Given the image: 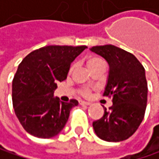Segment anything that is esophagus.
Returning a JSON list of instances; mask_svg holds the SVG:
<instances>
[{
	"label": "esophagus",
	"instance_id": "1",
	"mask_svg": "<svg viewBox=\"0 0 159 159\" xmlns=\"http://www.w3.org/2000/svg\"><path fill=\"white\" fill-rule=\"evenodd\" d=\"M79 104H80V105H82V106H89V102L82 101V100L79 101Z\"/></svg>",
	"mask_w": 159,
	"mask_h": 159
}]
</instances>
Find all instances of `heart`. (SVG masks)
<instances>
[{
  "label": "heart",
  "mask_w": 159,
  "mask_h": 159,
  "mask_svg": "<svg viewBox=\"0 0 159 159\" xmlns=\"http://www.w3.org/2000/svg\"><path fill=\"white\" fill-rule=\"evenodd\" d=\"M87 66H88V68L91 70H93L95 68H97V66H103V65H105V62H104V60L99 57V56H96V55H91L89 57L87 58ZM73 69V66H71V68L70 69V72ZM82 93L84 95H89V89H84L82 90Z\"/></svg>",
  "instance_id": "1"
}]
</instances>
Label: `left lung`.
<instances>
[{
    "label": "left lung",
    "mask_w": 159,
    "mask_h": 159,
    "mask_svg": "<svg viewBox=\"0 0 159 159\" xmlns=\"http://www.w3.org/2000/svg\"><path fill=\"white\" fill-rule=\"evenodd\" d=\"M91 51L105 59L109 78L103 96L111 98L112 106L93 123L98 137L119 142L132 136L141 124L147 106L148 85L145 70L134 54L112 45L96 46Z\"/></svg>",
    "instance_id": "left-lung-1"
}]
</instances>
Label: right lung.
<instances>
[{
  "label": "right lung",
  "mask_w": 159,
  "mask_h": 159,
  "mask_svg": "<svg viewBox=\"0 0 159 159\" xmlns=\"http://www.w3.org/2000/svg\"><path fill=\"white\" fill-rule=\"evenodd\" d=\"M86 46H48L30 52L20 63L12 81V103L24 129L33 136L57 135L78 101L54 97L57 84L66 79L71 62Z\"/></svg>",
  "instance_id": "add662e5"
}]
</instances>
